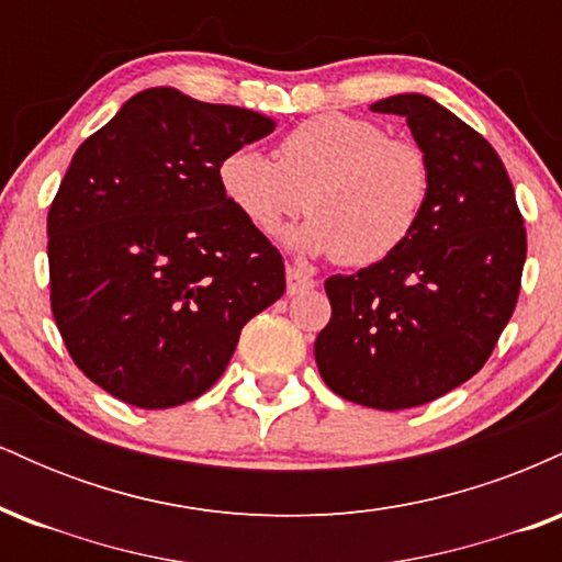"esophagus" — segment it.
<instances>
[{"label":"esophagus","instance_id":"34e87169","mask_svg":"<svg viewBox=\"0 0 562 562\" xmlns=\"http://www.w3.org/2000/svg\"><path fill=\"white\" fill-rule=\"evenodd\" d=\"M288 295H299V293H306V290H312L317 285V280L314 277H308L306 272H301L299 267H288Z\"/></svg>","mask_w":562,"mask_h":562}]
</instances>
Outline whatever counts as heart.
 <instances>
[{"label": "heart", "mask_w": 562, "mask_h": 562, "mask_svg": "<svg viewBox=\"0 0 562 562\" xmlns=\"http://www.w3.org/2000/svg\"><path fill=\"white\" fill-rule=\"evenodd\" d=\"M218 187L261 235L306 209L312 218L290 243L346 267H372L420 227L434 171L420 145L389 137L375 121L319 113L280 139L277 164L254 147L229 150Z\"/></svg>", "instance_id": "b5f03b06"}]
</instances>
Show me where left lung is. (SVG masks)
<instances>
[{"mask_svg":"<svg viewBox=\"0 0 562 562\" xmlns=\"http://www.w3.org/2000/svg\"><path fill=\"white\" fill-rule=\"evenodd\" d=\"M434 171L420 227L385 261L325 282L333 317L314 357L330 391L372 409H409L462 385L513 317L526 227L499 156L425 94L385 97Z\"/></svg>","mask_w":562,"mask_h":562,"instance_id":"left-lung-1","label":"left lung"}]
</instances>
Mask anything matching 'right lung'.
Wrapping results in <instances>:
<instances>
[{"instance_id":"add662e5","label":"right lung","mask_w":562,"mask_h":562,"mask_svg":"<svg viewBox=\"0 0 562 562\" xmlns=\"http://www.w3.org/2000/svg\"><path fill=\"white\" fill-rule=\"evenodd\" d=\"M272 132L261 113L156 87L81 142L49 205V301L102 391L142 409L192 402L285 293L280 250L218 187L222 158Z\"/></svg>"}]
</instances>
